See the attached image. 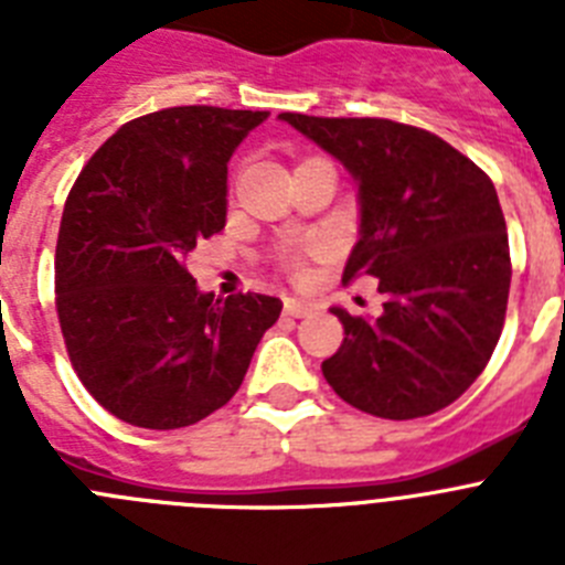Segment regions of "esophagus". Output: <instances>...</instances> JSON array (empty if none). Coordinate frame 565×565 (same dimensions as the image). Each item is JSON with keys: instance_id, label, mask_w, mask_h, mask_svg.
<instances>
[{"instance_id": "esophagus-1", "label": "esophagus", "mask_w": 565, "mask_h": 565, "mask_svg": "<svg viewBox=\"0 0 565 565\" xmlns=\"http://www.w3.org/2000/svg\"><path fill=\"white\" fill-rule=\"evenodd\" d=\"M282 311H286V317H308V313H313V306L311 302H306V299H294L288 297L286 302H282Z\"/></svg>"}]
</instances>
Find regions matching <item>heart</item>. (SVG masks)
I'll list each match as a JSON object with an SVG mask.
<instances>
[{"label":"heart","instance_id":"heart-1","mask_svg":"<svg viewBox=\"0 0 565 565\" xmlns=\"http://www.w3.org/2000/svg\"><path fill=\"white\" fill-rule=\"evenodd\" d=\"M286 266L291 268V271H299V268H302V254H299V252H288L286 254Z\"/></svg>","mask_w":565,"mask_h":565}]
</instances>
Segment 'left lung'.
Instances as JSON below:
<instances>
[{
	"label": "left lung",
	"instance_id": "left-lung-1",
	"mask_svg": "<svg viewBox=\"0 0 565 565\" xmlns=\"http://www.w3.org/2000/svg\"><path fill=\"white\" fill-rule=\"evenodd\" d=\"M282 121L359 183V243L342 282L379 279L376 319L333 308L344 328L322 376L339 398L407 422L456 402L481 376L507 317V221L489 174L438 135L387 118Z\"/></svg>",
	"mask_w": 565,
	"mask_h": 565
}]
</instances>
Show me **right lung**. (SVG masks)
<instances>
[{"label":"right lung","instance_id":"add662e5","mask_svg":"<svg viewBox=\"0 0 565 565\" xmlns=\"http://www.w3.org/2000/svg\"><path fill=\"white\" fill-rule=\"evenodd\" d=\"M268 113L169 107L98 147L64 203L56 311L67 356L115 418L178 430L237 393L282 302L214 299L186 271L226 226L228 158Z\"/></svg>","mask_w":565,"mask_h":565}]
</instances>
